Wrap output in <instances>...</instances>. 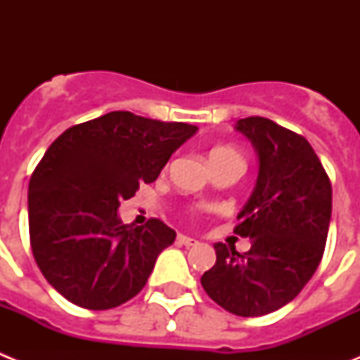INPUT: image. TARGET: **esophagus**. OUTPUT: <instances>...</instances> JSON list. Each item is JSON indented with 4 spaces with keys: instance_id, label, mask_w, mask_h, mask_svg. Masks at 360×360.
I'll list each match as a JSON object with an SVG mask.
<instances>
[{
    "instance_id": "esophagus-1",
    "label": "esophagus",
    "mask_w": 360,
    "mask_h": 360,
    "mask_svg": "<svg viewBox=\"0 0 360 360\" xmlns=\"http://www.w3.org/2000/svg\"><path fill=\"white\" fill-rule=\"evenodd\" d=\"M178 241H180L182 245H186V247H193V245L198 243L195 238H189V236H186V234H178Z\"/></svg>"
}]
</instances>
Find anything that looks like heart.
Returning a JSON list of instances; mask_svg holds the SVG:
<instances>
[{"mask_svg":"<svg viewBox=\"0 0 360 360\" xmlns=\"http://www.w3.org/2000/svg\"><path fill=\"white\" fill-rule=\"evenodd\" d=\"M221 155H238V153L229 148H218L211 153V157H221Z\"/></svg>","mask_w":360,"mask_h":360,"instance_id":"obj_1","label":"heart"}]
</instances>
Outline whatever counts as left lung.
Segmentation results:
<instances>
[{"instance_id": "8db88e82", "label": "left lung", "mask_w": 360, "mask_h": 360, "mask_svg": "<svg viewBox=\"0 0 360 360\" xmlns=\"http://www.w3.org/2000/svg\"><path fill=\"white\" fill-rule=\"evenodd\" d=\"M254 146L257 178L234 232L249 252L216 243V263L202 276L209 297L234 316L279 310L303 290L321 263L332 218V184L304 136L263 117L234 126Z\"/></svg>"}]
</instances>
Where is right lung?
<instances>
[{
    "instance_id": "obj_1",
    "label": "right lung",
    "mask_w": 360,
    "mask_h": 360,
    "mask_svg": "<svg viewBox=\"0 0 360 360\" xmlns=\"http://www.w3.org/2000/svg\"><path fill=\"white\" fill-rule=\"evenodd\" d=\"M196 131L111 111L72 126L46 149L28 184L30 245L46 281L70 303L108 310L144 288L176 232L160 219L124 225L117 211Z\"/></svg>"
}]
</instances>
